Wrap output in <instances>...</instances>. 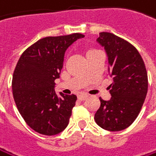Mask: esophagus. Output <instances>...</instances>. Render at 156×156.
I'll use <instances>...</instances> for the list:
<instances>
[{
	"instance_id": "obj_1",
	"label": "esophagus",
	"mask_w": 156,
	"mask_h": 156,
	"mask_svg": "<svg viewBox=\"0 0 156 156\" xmlns=\"http://www.w3.org/2000/svg\"><path fill=\"white\" fill-rule=\"evenodd\" d=\"M87 98H88V96H87V95H83V94H81V95L78 96V99H80V100H84V99H87Z\"/></svg>"
}]
</instances>
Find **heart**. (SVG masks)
I'll return each mask as SVG.
<instances>
[{
	"mask_svg": "<svg viewBox=\"0 0 156 156\" xmlns=\"http://www.w3.org/2000/svg\"><path fill=\"white\" fill-rule=\"evenodd\" d=\"M97 51H98V50H96V49H89V50H87V56L89 55V54H91V53L97 52Z\"/></svg>",
	"mask_w": 156,
	"mask_h": 156,
	"instance_id": "1",
	"label": "heart"
}]
</instances>
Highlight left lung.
I'll list each match as a JSON object with an SVG mask.
<instances>
[{"label":"left lung","mask_w":156,"mask_h":156,"mask_svg":"<svg viewBox=\"0 0 156 156\" xmlns=\"http://www.w3.org/2000/svg\"><path fill=\"white\" fill-rule=\"evenodd\" d=\"M97 42L104 47L112 78L109 89L112 98L100 99L95 113L96 123L105 130L120 131L135 121L148 90L147 71L139 51L112 33L100 32Z\"/></svg>","instance_id":"left-lung-1"}]
</instances>
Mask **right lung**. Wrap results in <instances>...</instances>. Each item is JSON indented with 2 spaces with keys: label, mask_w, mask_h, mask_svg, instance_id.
Wrapping results in <instances>:
<instances>
[{
  "label": "right lung",
  "mask_w": 156,
  "mask_h": 156,
  "mask_svg": "<svg viewBox=\"0 0 156 156\" xmlns=\"http://www.w3.org/2000/svg\"><path fill=\"white\" fill-rule=\"evenodd\" d=\"M81 33L45 37L22 54L13 74L15 102L25 122L38 133L53 136L68 126L75 105V95L59 96L55 80L59 78L65 52Z\"/></svg>",
  "instance_id": "add662e5"
}]
</instances>
